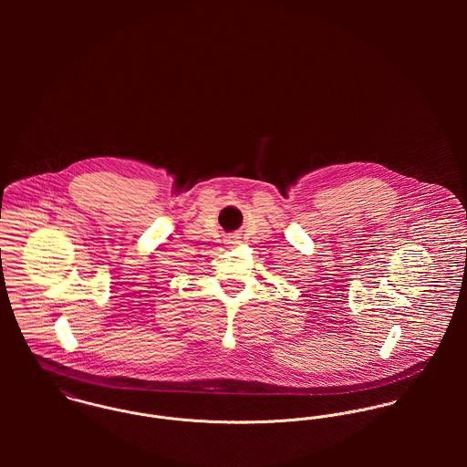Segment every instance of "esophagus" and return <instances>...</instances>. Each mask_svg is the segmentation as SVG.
Masks as SVG:
<instances>
[{"instance_id": "1", "label": "esophagus", "mask_w": 467, "mask_h": 467, "mask_svg": "<svg viewBox=\"0 0 467 467\" xmlns=\"http://www.w3.org/2000/svg\"><path fill=\"white\" fill-rule=\"evenodd\" d=\"M239 239H241V237H239L237 234H232V235H228V237L224 239V243H226V244H239V243H241Z\"/></svg>"}]
</instances>
